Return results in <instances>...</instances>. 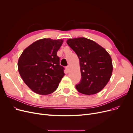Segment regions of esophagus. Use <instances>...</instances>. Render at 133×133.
<instances>
[{"label": "esophagus", "mask_w": 133, "mask_h": 133, "mask_svg": "<svg viewBox=\"0 0 133 133\" xmlns=\"http://www.w3.org/2000/svg\"><path fill=\"white\" fill-rule=\"evenodd\" d=\"M66 69H67L68 72H69V70H70V66H67L66 67Z\"/></svg>", "instance_id": "34e87169"}]
</instances>
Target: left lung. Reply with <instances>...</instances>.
<instances>
[{
    "mask_svg": "<svg viewBox=\"0 0 133 133\" xmlns=\"http://www.w3.org/2000/svg\"><path fill=\"white\" fill-rule=\"evenodd\" d=\"M67 44L77 54L81 80L76 85L85 95L95 94L106 86L112 74V60L107 51L95 41L86 38L69 39Z\"/></svg>",
    "mask_w": 133,
    "mask_h": 133,
    "instance_id": "left-lung-1",
    "label": "left lung"
}]
</instances>
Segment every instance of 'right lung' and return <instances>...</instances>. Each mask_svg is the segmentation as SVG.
<instances>
[{"label":"right lung","mask_w":133,"mask_h":133,"mask_svg":"<svg viewBox=\"0 0 133 133\" xmlns=\"http://www.w3.org/2000/svg\"><path fill=\"white\" fill-rule=\"evenodd\" d=\"M64 40L44 38L36 41L21 54L19 73L26 85L39 95L53 93L64 77V67L57 53Z\"/></svg>","instance_id":"1"}]
</instances>
